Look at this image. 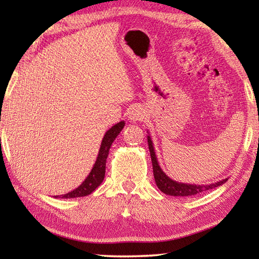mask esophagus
<instances>
[{
    "label": "esophagus",
    "instance_id": "1",
    "mask_svg": "<svg viewBox=\"0 0 259 259\" xmlns=\"http://www.w3.org/2000/svg\"><path fill=\"white\" fill-rule=\"evenodd\" d=\"M144 117H145V112L143 111L142 108L139 107H136V108H133L129 113V119L131 121H142Z\"/></svg>",
    "mask_w": 259,
    "mask_h": 259
}]
</instances>
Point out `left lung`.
<instances>
[{
    "mask_svg": "<svg viewBox=\"0 0 259 259\" xmlns=\"http://www.w3.org/2000/svg\"><path fill=\"white\" fill-rule=\"evenodd\" d=\"M147 143H148V150H150V153H151L153 175H154L156 186L160 188L161 192H163L166 195H171V196L196 195L202 192L211 190V188L221 186L227 182V178H225L223 179V181H219L217 183L209 184V185H194V184H185V183H179V182L174 181V179H171L169 176H166L165 172L161 169L159 162H157V159H156L154 146H153V142L150 137V135L147 136Z\"/></svg>",
    "mask_w": 259,
    "mask_h": 259,
    "instance_id": "1",
    "label": "left lung"
}]
</instances>
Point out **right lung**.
Returning a JSON list of instances; mask_svg holds the SVG:
<instances>
[{
    "mask_svg": "<svg viewBox=\"0 0 259 259\" xmlns=\"http://www.w3.org/2000/svg\"><path fill=\"white\" fill-rule=\"evenodd\" d=\"M124 121H121L119 123L114 124L111 129L106 131L104 138L102 140V145H100L97 160H96L95 164L91 169L90 174L84 179L80 186L76 187L75 190L66 193L63 195H56L57 199H74V198H81V196H87L93 193L96 188H97L100 184L103 183L105 177V170H106V160L108 156L109 148L112 146V143L115 140V138L119 136V134L124 128Z\"/></svg>",
    "mask_w": 259,
    "mask_h": 259,
    "instance_id": "right-lung-1",
    "label": "right lung"
}]
</instances>
